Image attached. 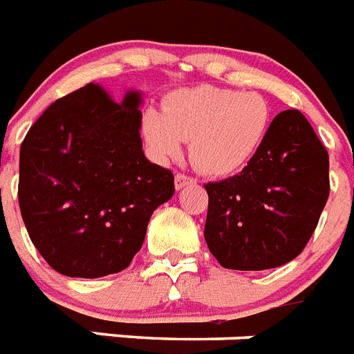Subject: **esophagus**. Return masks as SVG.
I'll use <instances>...</instances> for the list:
<instances>
[{"label": "esophagus", "mask_w": 354, "mask_h": 354, "mask_svg": "<svg viewBox=\"0 0 354 354\" xmlns=\"http://www.w3.org/2000/svg\"><path fill=\"white\" fill-rule=\"evenodd\" d=\"M188 184H195V179H193V177H189V175H186V174L175 175V188L183 189L184 186H188Z\"/></svg>", "instance_id": "esophagus-1"}]
</instances>
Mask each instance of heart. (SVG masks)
Wrapping results in <instances>:
<instances>
[{
    "mask_svg": "<svg viewBox=\"0 0 354 354\" xmlns=\"http://www.w3.org/2000/svg\"><path fill=\"white\" fill-rule=\"evenodd\" d=\"M272 125V111L258 93L193 87L166 96L162 111L141 116L145 141L159 159H175L189 141V157L202 174L225 177L254 159Z\"/></svg>",
    "mask_w": 354,
    "mask_h": 354,
    "instance_id": "obj_1",
    "label": "heart"
}]
</instances>
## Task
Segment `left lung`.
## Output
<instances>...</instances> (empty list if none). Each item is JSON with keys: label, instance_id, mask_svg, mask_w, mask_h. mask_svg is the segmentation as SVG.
I'll use <instances>...</instances> for the list:
<instances>
[{"label": "left lung", "instance_id": "obj_1", "mask_svg": "<svg viewBox=\"0 0 354 354\" xmlns=\"http://www.w3.org/2000/svg\"><path fill=\"white\" fill-rule=\"evenodd\" d=\"M204 238L218 263L267 270L297 258L329 197V156L297 109L272 120L254 159L229 179L207 183Z\"/></svg>", "mask_w": 354, "mask_h": 354}]
</instances>
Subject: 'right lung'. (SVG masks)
Wrapping results in <instances>:
<instances>
[{"mask_svg":"<svg viewBox=\"0 0 354 354\" xmlns=\"http://www.w3.org/2000/svg\"><path fill=\"white\" fill-rule=\"evenodd\" d=\"M141 95L114 102L98 84L55 100L19 153L21 214L30 240L68 277L122 272L148 220L175 192L174 174L145 157Z\"/></svg>","mask_w":354,"mask_h":354,"instance_id":"1","label":"right lung"}]
</instances>
